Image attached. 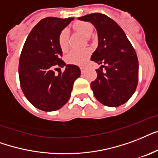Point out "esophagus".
<instances>
[{
    "mask_svg": "<svg viewBox=\"0 0 158 158\" xmlns=\"http://www.w3.org/2000/svg\"><path fill=\"white\" fill-rule=\"evenodd\" d=\"M80 69H81V73H85V68H83V67H81Z\"/></svg>",
    "mask_w": 158,
    "mask_h": 158,
    "instance_id": "34e87169",
    "label": "esophagus"
}]
</instances>
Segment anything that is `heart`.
<instances>
[{
	"instance_id": "obj_1",
	"label": "heart",
	"mask_w": 158,
	"mask_h": 158,
	"mask_svg": "<svg viewBox=\"0 0 158 158\" xmlns=\"http://www.w3.org/2000/svg\"><path fill=\"white\" fill-rule=\"evenodd\" d=\"M73 29L81 33L85 37H90L93 32L92 25L85 21H77L73 24ZM58 45L62 52H65L68 49V31L67 29H62L58 35ZM90 55V48L84 49H74L68 52L66 60L69 64L72 65H84L87 62Z\"/></svg>"
}]
</instances>
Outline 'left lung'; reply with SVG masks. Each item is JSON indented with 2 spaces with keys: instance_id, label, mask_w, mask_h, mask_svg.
<instances>
[{
  "instance_id": "obj_1",
  "label": "left lung",
  "mask_w": 158,
  "mask_h": 158,
  "mask_svg": "<svg viewBox=\"0 0 158 158\" xmlns=\"http://www.w3.org/2000/svg\"><path fill=\"white\" fill-rule=\"evenodd\" d=\"M90 22L98 35V47L90 60L102 64L90 87L101 104L117 107L129 101L139 81V60L125 33L114 20L101 13L78 18ZM105 71H103V68Z\"/></svg>"
}]
</instances>
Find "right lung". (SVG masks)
Listing matches in <instances>:
<instances>
[{
    "mask_svg": "<svg viewBox=\"0 0 158 158\" xmlns=\"http://www.w3.org/2000/svg\"><path fill=\"white\" fill-rule=\"evenodd\" d=\"M74 18L47 17L41 19L24 43L19 57V77L27 100L44 111H54L68 101L73 84L81 75L77 66L62 60L58 35ZM66 66L63 73L55 71Z\"/></svg>",
    "mask_w": 158,
    "mask_h": 158,
    "instance_id": "add662e5",
    "label": "right lung"
}]
</instances>
